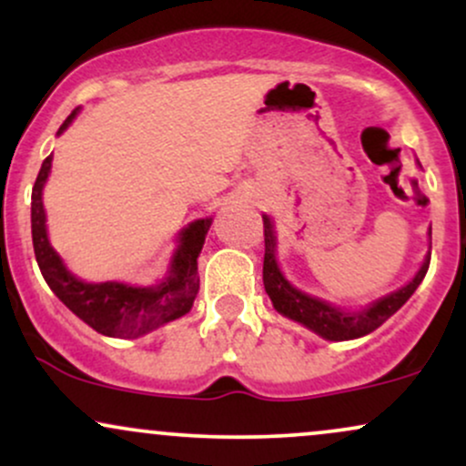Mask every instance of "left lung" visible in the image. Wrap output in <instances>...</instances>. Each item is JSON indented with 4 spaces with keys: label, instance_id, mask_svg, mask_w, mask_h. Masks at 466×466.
<instances>
[{
    "label": "left lung",
    "instance_id": "left-lung-1",
    "mask_svg": "<svg viewBox=\"0 0 466 466\" xmlns=\"http://www.w3.org/2000/svg\"><path fill=\"white\" fill-rule=\"evenodd\" d=\"M416 164L420 162L416 159ZM265 221V263H263V285L267 296H269L271 304L280 315L293 319V322L302 324L311 333L319 335L322 339L329 341H349L360 339L363 335H370L377 330L386 319L392 318L394 313L410 300L411 293L419 289L422 278L427 274L430 267L431 251H427L425 258L416 271L414 278L408 285L399 287L397 291H390L386 296L377 298L370 304L361 309H341L337 304H330L318 296H309L302 289L287 280L282 274L280 265H278V237L274 218L269 215H263ZM427 238H430L431 248V228L427 229Z\"/></svg>",
    "mask_w": 466,
    "mask_h": 466
}]
</instances>
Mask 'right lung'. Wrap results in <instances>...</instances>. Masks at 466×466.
I'll use <instances>...</instances> for the list:
<instances>
[{"label": "right lung", "mask_w": 466, "mask_h": 466, "mask_svg": "<svg viewBox=\"0 0 466 466\" xmlns=\"http://www.w3.org/2000/svg\"><path fill=\"white\" fill-rule=\"evenodd\" d=\"M80 109H74L63 122L56 136H63L67 127L76 120ZM52 170V155L41 164L39 177L32 188V245L36 263L44 274L47 287L55 296L85 324L100 335L136 339L159 326L179 319L192 309L199 293L197 258H199L212 217H203L181 228L175 237V249L170 256L166 274L155 285H131V282H87L78 278L52 248L47 234V215L44 206V188Z\"/></svg>", "instance_id": "obj_1"}]
</instances>
